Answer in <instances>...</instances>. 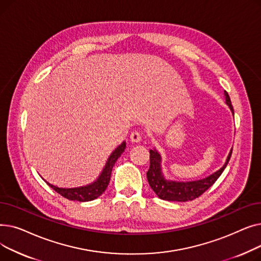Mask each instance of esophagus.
I'll return each mask as SVG.
<instances>
[{
  "instance_id": "1",
  "label": "esophagus",
  "mask_w": 261,
  "mask_h": 261,
  "mask_svg": "<svg viewBox=\"0 0 261 261\" xmlns=\"http://www.w3.org/2000/svg\"><path fill=\"white\" fill-rule=\"evenodd\" d=\"M130 139L133 143H139L142 141V134L140 131H133L130 134Z\"/></svg>"
}]
</instances>
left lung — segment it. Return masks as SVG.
I'll return each instance as SVG.
<instances>
[{
	"mask_svg": "<svg viewBox=\"0 0 261 261\" xmlns=\"http://www.w3.org/2000/svg\"><path fill=\"white\" fill-rule=\"evenodd\" d=\"M225 96V102L229 107L231 113L234 114V109H232L230 98L226 91H224ZM232 149H230V152L226 159V162L218 171L211 174L210 176L205 177V179L191 181V182H176V181H169L166 180L163 175L162 168H161V155L155 149L150 150V167L147 171V180L152 188V190L156 194V196L166 201H176V202H186L195 200L199 198L202 194H204L217 180L218 177L221 175L223 170L225 169L228 161L230 159Z\"/></svg>",
	"mask_w": 261,
	"mask_h": 261,
	"instance_id": "left-lung-1",
	"label": "left lung"
}]
</instances>
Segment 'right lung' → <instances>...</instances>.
<instances>
[{"instance_id":"1","label":"right lung","mask_w":261,"mask_h":261,"mask_svg":"<svg viewBox=\"0 0 261 261\" xmlns=\"http://www.w3.org/2000/svg\"><path fill=\"white\" fill-rule=\"evenodd\" d=\"M125 149H126V142H122V144H120L112 152V154L109 156L108 162L106 163V166L102 172L100 173V175L98 176V179L90 185L76 187V188H59L57 186H54L47 183L46 181L45 182L49 187H51L55 191H56V193H58L65 199H68L71 201L88 202V201L97 199L107 189L110 182V177H111V172H112L114 164L117 161V159L121 155V153L125 151Z\"/></svg>"}]
</instances>
